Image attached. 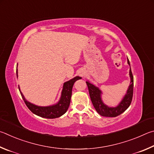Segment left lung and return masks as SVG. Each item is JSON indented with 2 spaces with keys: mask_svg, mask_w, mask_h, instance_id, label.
<instances>
[{
  "mask_svg": "<svg viewBox=\"0 0 154 154\" xmlns=\"http://www.w3.org/2000/svg\"><path fill=\"white\" fill-rule=\"evenodd\" d=\"M128 64L130 66V62L127 58ZM129 75L131 78V85H129L126 95L124 97L120 103L116 107H109L105 104L101 99V91L98 87L93 85L89 81H87L90 97L96 111L102 116L105 117H116L125 111L130 106L133 95V75L132 74L131 66Z\"/></svg>",
  "mask_w": 154,
  "mask_h": 154,
  "instance_id": "1",
  "label": "left lung"
}]
</instances>
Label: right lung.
Listing matches in <instances>:
<instances>
[{
    "mask_svg": "<svg viewBox=\"0 0 154 154\" xmlns=\"http://www.w3.org/2000/svg\"><path fill=\"white\" fill-rule=\"evenodd\" d=\"M16 73H17V71H16ZM79 79H81V78L79 76H75L74 79L69 80V81L65 82L63 84L61 95L59 101L56 104L52 105V106H50L42 107L38 106H36V105L31 103L30 102L27 101L25 97H24L22 93L21 92L20 87H19V90H20L21 95L27 107H28V109L33 114L42 118L53 119V118H56L61 116L62 115H63L67 112L69 106L70 100H71L73 85H74V82L76 80Z\"/></svg>",
    "mask_w": 154,
    "mask_h": 154,
    "instance_id": "right-lung-1",
    "label": "right lung"
}]
</instances>
